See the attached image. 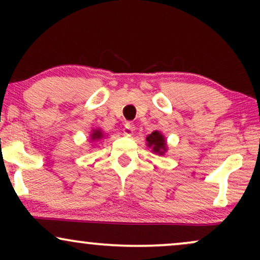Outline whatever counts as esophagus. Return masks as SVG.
<instances>
[{"label":"esophagus","instance_id":"1","mask_svg":"<svg viewBox=\"0 0 260 260\" xmlns=\"http://www.w3.org/2000/svg\"><path fill=\"white\" fill-rule=\"evenodd\" d=\"M133 132H134L133 124H131V123L124 124V127H123V136L131 137L133 134Z\"/></svg>","mask_w":260,"mask_h":260}]
</instances>
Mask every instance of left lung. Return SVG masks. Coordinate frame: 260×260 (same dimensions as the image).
Here are the masks:
<instances>
[{
  "instance_id": "left-lung-1",
  "label": "left lung",
  "mask_w": 260,
  "mask_h": 260,
  "mask_svg": "<svg viewBox=\"0 0 260 260\" xmlns=\"http://www.w3.org/2000/svg\"><path fill=\"white\" fill-rule=\"evenodd\" d=\"M147 147L150 148L154 154L162 156L168 151V140L160 131H154L147 136Z\"/></svg>"
}]
</instances>
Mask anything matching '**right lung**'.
<instances>
[{
    "label": "right lung",
    "mask_w": 260,
    "mask_h": 260,
    "mask_svg": "<svg viewBox=\"0 0 260 260\" xmlns=\"http://www.w3.org/2000/svg\"><path fill=\"white\" fill-rule=\"evenodd\" d=\"M105 137H106V134L103 132V129L99 127H96V128H92L91 129L90 136H89V139H90L91 143H99L104 138H105Z\"/></svg>",
    "instance_id": "right-lung-1"
}]
</instances>
